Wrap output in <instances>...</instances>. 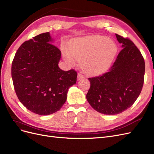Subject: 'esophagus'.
Here are the masks:
<instances>
[{
  "label": "esophagus",
  "mask_w": 154,
  "mask_h": 154,
  "mask_svg": "<svg viewBox=\"0 0 154 154\" xmlns=\"http://www.w3.org/2000/svg\"><path fill=\"white\" fill-rule=\"evenodd\" d=\"M83 78H84V76H83V75H82V74L81 73H78V77H77L78 80H82V79H83Z\"/></svg>",
  "instance_id": "1"
}]
</instances>
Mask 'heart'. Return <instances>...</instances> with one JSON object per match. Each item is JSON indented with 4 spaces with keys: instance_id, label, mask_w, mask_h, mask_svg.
Returning <instances> with one entry per match:
<instances>
[{
    "instance_id": "b5f03b06",
    "label": "heart",
    "mask_w": 154,
    "mask_h": 154,
    "mask_svg": "<svg viewBox=\"0 0 154 154\" xmlns=\"http://www.w3.org/2000/svg\"><path fill=\"white\" fill-rule=\"evenodd\" d=\"M68 49L64 50V57L69 62H82V67L87 72L97 74L109 68L116 47L105 36H93L72 40Z\"/></svg>"
}]
</instances>
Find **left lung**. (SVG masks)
I'll return each mask as SVG.
<instances>
[{
  "instance_id": "left-lung-1",
  "label": "left lung",
  "mask_w": 154,
  "mask_h": 154,
  "mask_svg": "<svg viewBox=\"0 0 154 154\" xmlns=\"http://www.w3.org/2000/svg\"><path fill=\"white\" fill-rule=\"evenodd\" d=\"M122 50L109 71L89 78L91 87L86 97L100 113L115 115L128 109L140 94L145 63L140 51L132 41L116 34Z\"/></svg>"
}]
</instances>
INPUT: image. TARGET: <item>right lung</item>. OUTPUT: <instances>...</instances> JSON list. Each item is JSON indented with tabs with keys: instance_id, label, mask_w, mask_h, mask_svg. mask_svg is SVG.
<instances>
[{
	"instance_id": "right-lung-1",
	"label": "right lung",
	"mask_w": 154,
	"mask_h": 154,
	"mask_svg": "<svg viewBox=\"0 0 154 154\" xmlns=\"http://www.w3.org/2000/svg\"><path fill=\"white\" fill-rule=\"evenodd\" d=\"M49 32L24 42L18 49L11 66L13 86L18 100L27 109L49 115L62 108L69 87L76 83L74 69L58 67L61 51L51 44Z\"/></svg>"
}]
</instances>
